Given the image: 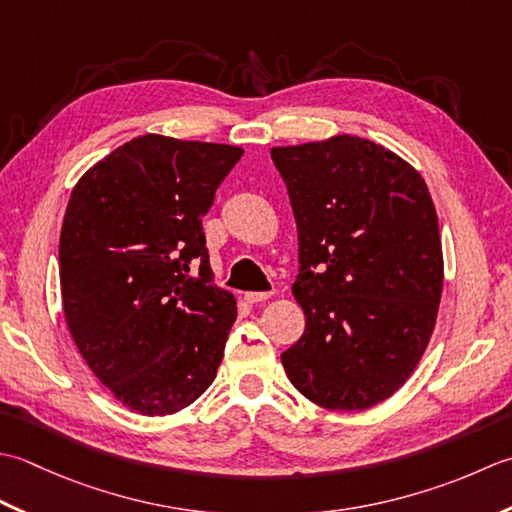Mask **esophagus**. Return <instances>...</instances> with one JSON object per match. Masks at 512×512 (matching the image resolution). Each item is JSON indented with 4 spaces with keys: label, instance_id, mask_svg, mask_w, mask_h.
I'll use <instances>...</instances> for the list:
<instances>
[{
    "label": "esophagus",
    "instance_id": "esophagus-1",
    "mask_svg": "<svg viewBox=\"0 0 512 512\" xmlns=\"http://www.w3.org/2000/svg\"><path fill=\"white\" fill-rule=\"evenodd\" d=\"M271 298V291H247L245 294V300L247 302H265V300H269Z\"/></svg>",
    "mask_w": 512,
    "mask_h": 512
}]
</instances>
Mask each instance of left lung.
<instances>
[{
    "label": "left lung",
    "instance_id": "8db88e82",
    "mask_svg": "<svg viewBox=\"0 0 512 512\" xmlns=\"http://www.w3.org/2000/svg\"><path fill=\"white\" fill-rule=\"evenodd\" d=\"M298 225L302 338L280 356L291 384L331 411H362L420 362L440 307V227L420 172L369 139L271 150Z\"/></svg>",
    "mask_w": 512,
    "mask_h": 512
}]
</instances>
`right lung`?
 Listing matches in <instances>:
<instances>
[{"label":"right lung","instance_id":"obj_1","mask_svg":"<svg viewBox=\"0 0 512 512\" xmlns=\"http://www.w3.org/2000/svg\"><path fill=\"white\" fill-rule=\"evenodd\" d=\"M241 156L236 145L145 134L70 194L59 238L70 336L101 384L141 415L190 406L223 360L236 300L214 285L203 216Z\"/></svg>","mask_w":512,"mask_h":512}]
</instances>
